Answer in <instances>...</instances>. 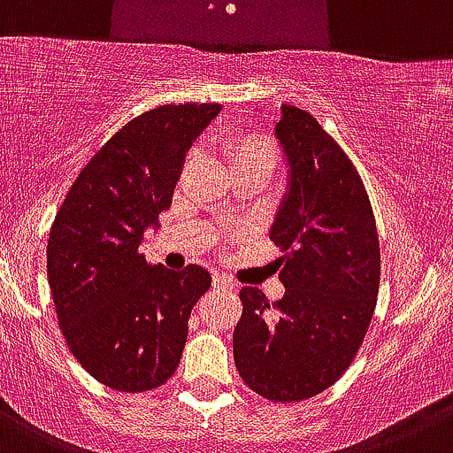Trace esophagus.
I'll use <instances>...</instances> for the list:
<instances>
[{
	"label": "esophagus",
	"mask_w": 453,
	"mask_h": 453,
	"mask_svg": "<svg viewBox=\"0 0 453 453\" xmlns=\"http://www.w3.org/2000/svg\"><path fill=\"white\" fill-rule=\"evenodd\" d=\"M213 287L215 288H226V291H231V288H234V280L226 278V275H222V273H215L213 275Z\"/></svg>",
	"instance_id": "obj_1"
}]
</instances>
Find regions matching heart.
Returning <instances> with one entry per match:
<instances>
[{"label": "heart", "mask_w": 453, "mask_h": 453, "mask_svg": "<svg viewBox=\"0 0 453 453\" xmlns=\"http://www.w3.org/2000/svg\"><path fill=\"white\" fill-rule=\"evenodd\" d=\"M224 153L231 162L234 171L256 169L269 178L278 165L280 150L271 137L257 135V133H240L231 135L224 142Z\"/></svg>", "instance_id": "b5f03b06"}]
</instances>
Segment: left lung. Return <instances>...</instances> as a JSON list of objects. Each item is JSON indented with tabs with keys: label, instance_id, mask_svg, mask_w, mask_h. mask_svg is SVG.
<instances>
[{
	"label": "left lung",
	"instance_id": "obj_1",
	"mask_svg": "<svg viewBox=\"0 0 453 453\" xmlns=\"http://www.w3.org/2000/svg\"><path fill=\"white\" fill-rule=\"evenodd\" d=\"M275 135L291 166L271 226L284 296L269 304L260 288H240L234 358L257 395L298 403L356 358L376 309L380 244L358 169L318 119L282 104Z\"/></svg>",
	"mask_w": 453,
	"mask_h": 453
}]
</instances>
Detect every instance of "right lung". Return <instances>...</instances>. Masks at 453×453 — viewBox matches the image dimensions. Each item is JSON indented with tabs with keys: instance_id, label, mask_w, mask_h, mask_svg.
Listing matches in <instances>:
<instances>
[{
	"instance_id": "1",
	"label": "right lung",
	"mask_w": 453,
	"mask_h": 453,
	"mask_svg": "<svg viewBox=\"0 0 453 453\" xmlns=\"http://www.w3.org/2000/svg\"><path fill=\"white\" fill-rule=\"evenodd\" d=\"M219 104H166L124 124L68 188L49 234L55 313L77 363L111 389L165 385L209 271L149 265L144 231L173 200L184 155Z\"/></svg>"
}]
</instances>
